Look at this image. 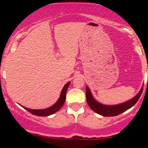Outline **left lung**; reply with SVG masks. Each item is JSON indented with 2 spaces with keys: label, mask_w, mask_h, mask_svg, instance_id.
I'll return each instance as SVG.
<instances>
[{
  "label": "left lung",
  "mask_w": 148,
  "mask_h": 148,
  "mask_svg": "<svg viewBox=\"0 0 148 148\" xmlns=\"http://www.w3.org/2000/svg\"><path fill=\"white\" fill-rule=\"evenodd\" d=\"M142 90H143V87H142L140 91L135 97H133V99L127 101L126 102L116 104V105H104V104L98 102L97 101L94 99L88 87H86V98H87V104L94 112L103 116H115L121 114L123 112L132 108L140 98Z\"/></svg>",
  "instance_id": "left-lung-1"
}]
</instances>
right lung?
I'll use <instances>...</instances> for the list:
<instances>
[{
  "mask_svg": "<svg viewBox=\"0 0 148 148\" xmlns=\"http://www.w3.org/2000/svg\"><path fill=\"white\" fill-rule=\"evenodd\" d=\"M70 82H69L65 84L64 87H63L62 90H61V95H60V97L58 99V100L57 101V102L55 104H53V106H51L50 108L42 110H32L29 109V108H25V107H23V108L25 110H27V111H29L30 113H32V114L38 116H47L56 113L57 111H58L61 109V107L64 104L65 100H66V90H67V88L69 87V85H70Z\"/></svg>",
  "mask_w": 148,
  "mask_h": 148,
  "instance_id": "add662e5",
  "label": "right lung"
}]
</instances>
